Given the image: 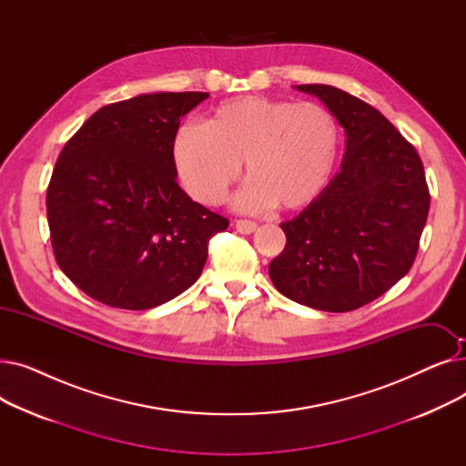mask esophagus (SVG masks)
<instances>
[{"label":"esophagus","instance_id":"1","mask_svg":"<svg viewBox=\"0 0 466 466\" xmlns=\"http://www.w3.org/2000/svg\"><path fill=\"white\" fill-rule=\"evenodd\" d=\"M234 227H236V230L241 232V234H251V232L257 230V223H255V220H248V218H238L236 223H234Z\"/></svg>","mask_w":466,"mask_h":466}]
</instances>
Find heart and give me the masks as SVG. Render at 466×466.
<instances>
[{
  "label": "heart",
  "instance_id": "1",
  "mask_svg": "<svg viewBox=\"0 0 466 466\" xmlns=\"http://www.w3.org/2000/svg\"><path fill=\"white\" fill-rule=\"evenodd\" d=\"M338 147V122L325 106L241 96L213 107L204 127H177L171 160L190 198L204 206L227 198L243 162L239 211H300L329 187Z\"/></svg>",
  "mask_w": 466,
  "mask_h": 466
}]
</instances>
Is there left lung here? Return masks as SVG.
Wrapping results in <instances>:
<instances>
[{
  "instance_id": "obj_1",
  "label": "left lung",
  "mask_w": 466,
  "mask_h": 466,
  "mask_svg": "<svg viewBox=\"0 0 466 466\" xmlns=\"http://www.w3.org/2000/svg\"><path fill=\"white\" fill-rule=\"evenodd\" d=\"M346 130V153L325 192L281 223L285 249L270 279L287 299L351 311L402 279L420 249L431 196L423 162L372 106L329 85H299Z\"/></svg>"
}]
</instances>
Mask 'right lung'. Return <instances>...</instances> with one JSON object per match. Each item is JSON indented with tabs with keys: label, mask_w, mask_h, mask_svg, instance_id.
I'll use <instances>...</instances> for the list:
<instances>
[{
	"label": "right lung",
	"mask_w": 466,
	"mask_h": 466,
	"mask_svg": "<svg viewBox=\"0 0 466 466\" xmlns=\"http://www.w3.org/2000/svg\"><path fill=\"white\" fill-rule=\"evenodd\" d=\"M208 92L139 94L97 109L62 149L46 188L60 270L94 300L149 309L200 278L228 228L177 185L171 139Z\"/></svg>",
	"instance_id": "add662e5"
}]
</instances>
